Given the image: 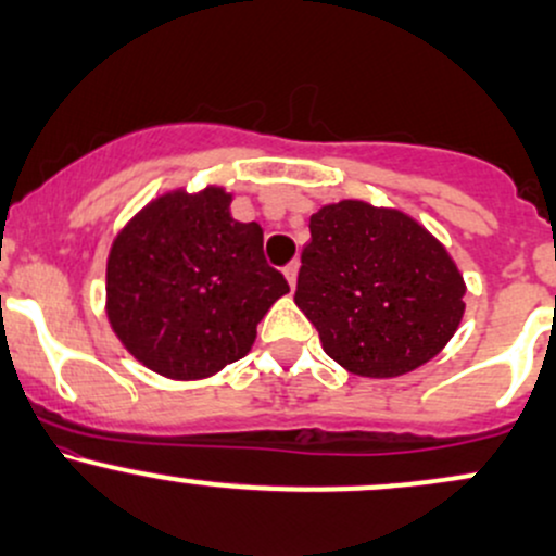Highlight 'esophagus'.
<instances>
[{
  "instance_id": "34e87169",
  "label": "esophagus",
  "mask_w": 556,
  "mask_h": 556,
  "mask_svg": "<svg viewBox=\"0 0 556 556\" xmlns=\"http://www.w3.org/2000/svg\"><path fill=\"white\" fill-rule=\"evenodd\" d=\"M298 269H300L298 261H292V264L285 266V277H287V282H290V287H295V282H298Z\"/></svg>"
}]
</instances>
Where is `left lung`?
I'll return each mask as SVG.
<instances>
[{"label":"left lung","mask_w":556,"mask_h":556,"mask_svg":"<svg viewBox=\"0 0 556 556\" xmlns=\"http://www.w3.org/2000/svg\"><path fill=\"white\" fill-rule=\"evenodd\" d=\"M295 303L350 374L389 379L429 363L457 331L465 282L416 219L340 201L311 216Z\"/></svg>","instance_id":"8db88e82"}]
</instances>
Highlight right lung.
<instances>
[{
    "label": "right lung",
    "mask_w": 556,
    "mask_h": 556,
    "mask_svg": "<svg viewBox=\"0 0 556 556\" xmlns=\"http://www.w3.org/2000/svg\"><path fill=\"white\" fill-rule=\"evenodd\" d=\"M232 195L167 193L114 240L106 316L151 371L203 379L240 361L256 327L290 285L264 258V229L235 222Z\"/></svg>",
    "instance_id": "add662e5"
}]
</instances>
